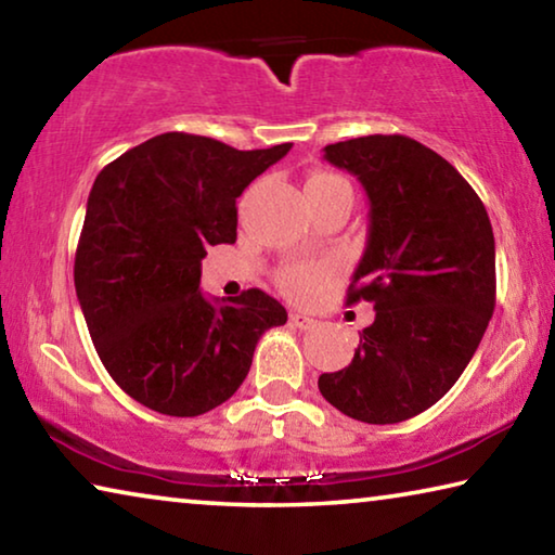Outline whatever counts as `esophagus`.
<instances>
[{
	"label": "esophagus",
	"mask_w": 555,
	"mask_h": 555,
	"mask_svg": "<svg viewBox=\"0 0 555 555\" xmlns=\"http://www.w3.org/2000/svg\"><path fill=\"white\" fill-rule=\"evenodd\" d=\"M288 321H292L294 325H296V328H301V331H309V328H313V325H315V321L313 319H309V315H306V313H292V319H288Z\"/></svg>",
	"instance_id": "obj_1"
}]
</instances>
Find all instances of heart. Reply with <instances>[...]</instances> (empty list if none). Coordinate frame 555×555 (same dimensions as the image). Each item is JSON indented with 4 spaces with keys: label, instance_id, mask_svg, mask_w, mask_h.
<instances>
[{
    "label": "heart",
    "instance_id": "heart-1",
    "mask_svg": "<svg viewBox=\"0 0 555 555\" xmlns=\"http://www.w3.org/2000/svg\"><path fill=\"white\" fill-rule=\"evenodd\" d=\"M328 184H348L333 172H313L306 180V188H328ZM338 276V263L333 259L319 261H294L279 269L276 284L286 296L296 301H311L319 296L333 279Z\"/></svg>",
    "mask_w": 555,
    "mask_h": 555
}]
</instances>
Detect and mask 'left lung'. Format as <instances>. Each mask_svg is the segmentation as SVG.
Segmentation results:
<instances>
[{"instance_id":"left-lung-1","label":"left lung","mask_w":555,"mask_h":555,"mask_svg":"<svg viewBox=\"0 0 555 555\" xmlns=\"http://www.w3.org/2000/svg\"><path fill=\"white\" fill-rule=\"evenodd\" d=\"M323 157L371 199L348 304L371 301L375 321L319 390L343 415L395 425L444 398L479 348L496 304L494 232L472 184L408 135L343 140Z\"/></svg>"}]
</instances>
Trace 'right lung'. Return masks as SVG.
<instances>
[{"label":"right lung","instance_id":"1","mask_svg":"<svg viewBox=\"0 0 555 555\" xmlns=\"http://www.w3.org/2000/svg\"><path fill=\"white\" fill-rule=\"evenodd\" d=\"M292 143L236 151L163 133L108 163L88 195L74 284L91 340L122 392L197 417L240 390L286 309L261 288L224 306L199 292L207 246L236 242V197Z\"/></svg>","mask_w":555,"mask_h":555}]
</instances>
